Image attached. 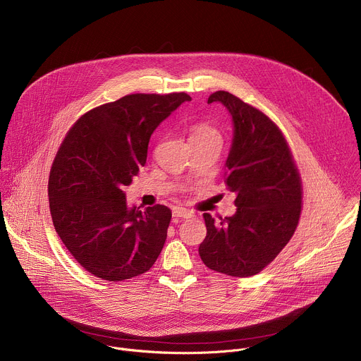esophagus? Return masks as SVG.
<instances>
[{
    "label": "esophagus",
    "instance_id": "34e87169",
    "mask_svg": "<svg viewBox=\"0 0 361 361\" xmlns=\"http://www.w3.org/2000/svg\"><path fill=\"white\" fill-rule=\"evenodd\" d=\"M173 216L174 218H191L194 216V214L188 209H184V208H177L173 211Z\"/></svg>",
    "mask_w": 361,
    "mask_h": 361
}]
</instances>
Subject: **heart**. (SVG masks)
Here are the masks:
<instances>
[{"mask_svg":"<svg viewBox=\"0 0 361 361\" xmlns=\"http://www.w3.org/2000/svg\"><path fill=\"white\" fill-rule=\"evenodd\" d=\"M208 139H219V133L216 132V129H214L207 122H198V123L191 126L190 143L208 140Z\"/></svg>","mask_w":361,"mask_h":361,"instance_id":"b5f03b06","label":"heart"}]
</instances>
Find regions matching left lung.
Wrapping results in <instances>:
<instances>
[{
  "instance_id": "left-lung-1",
  "label": "left lung",
  "mask_w": 361,
  "mask_h": 361,
  "mask_svg": "<svg viewBox=\"0 0 361 361\" xmlns=\"http://www.w3.org/2000/svg\"><path fill=\"white\" fill-rule=\"evenodd\" d=\"M233 122L225 184L235 192L236 212L204 214L207 236L198 252L212 271L248 278L259 274L286 247L299 224L302 180L281 129L259 109L229 92L209 94Z\"/></svg>"
}]
</instances>
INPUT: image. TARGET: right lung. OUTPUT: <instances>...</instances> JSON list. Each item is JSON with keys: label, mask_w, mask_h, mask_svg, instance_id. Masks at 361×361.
<instances>
[{"label": "right lung", "mask_w": 361, "mask_h": 361, "mask_svg": "<svg viewBox=\"0 0 361 361\" xmlns=\"http://www.w3.org/2000/svg\"><path fill=\"white\" fill-rule=\"evenodd\" d=\"M187 100L184 92L128 94L86 111L66 133L49 173V209L61 241L92 275L120 282L159 258L170 208H129L123 188L146 164L156 128Z\"/></svg>", "instance_id": "right-lung-1"}]
</instances>
